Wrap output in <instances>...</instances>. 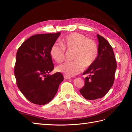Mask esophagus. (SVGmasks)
Here are the masks:
<instances>
[{
	"label": "esophagus",
	"mask_w": 132,
	"mask_h": 132,
	"mask_svg": "<svg viewBox=\"0 0 132 132\" xmlns=\"http://www.w3.org/2000/svg\"><path fill=\"white\" fill-rule=\"evenodd\" d=\"M64 78H65V79L68 80V79H70L71 78V77H69V76H67L65 75V76H64Z\"/></svg>",
	"instance_id": "34e87169"
}]
</instances>
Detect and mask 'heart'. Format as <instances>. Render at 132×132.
<instances>
[{
	"mask_svg": "<svg viewBox=\"0 0 132 132\" xmlns=\"http://www.w3.org/2000/svg\"><path fill=\"white\" fill-rule=\"evenodd\" d=\"M65 50L73 51L72 61L63 63L57 67L59 72L72 77L82 71L84 66L89 67L96 61L99 50L96 43L78 33H73L63 37L60 44L54 43L51 47L50 55L57 63L65 58Z\"/></svg>",
	"mask_w": 132,
	"mask_h": 132,
	"instance_id": "heart-1",
	"label": "heart"
}]
</instances>
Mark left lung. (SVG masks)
<instances>
[{
    "label": "left lung",
    "instance_id": "left-lung-1",
    "mask_svg": "<svg viewBox=\"0 0 132 132\" xmlns=\"http://www.w3.org/2000/svg\"><path fill=\"white\" fill-rule=\"evenodd\" d=\"M98 39V55L93 65L83 75L85 85L80 90L81 94L87 100L101 98L113 86L117 69V62L112 47L103 37L97 35Z\"/></svg>",
    "mask_w": 132,
    "mask_h": 132
}]
</instances>
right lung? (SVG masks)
<instances>
[{"label":"right lung","instance_id":"obj_1","mask_svg":"<svg viewBox=\"0 0 132 132\" xmlns=\"http://www.w3.org/2000/svg\"><path fill=\"white\" fill-rule=\"evenodd\" d=\"M60 34L33 35L22 44L16 52L14 66L16 85L33 104L42 105L48 103L63 80L60 72L49 75L54 69L50 49Z\"/></svg>","mask_w":132,"mask_h":132}]
</instances>
